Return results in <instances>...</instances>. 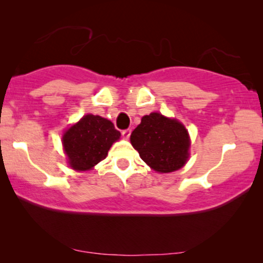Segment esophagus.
<instances>
[{
  "instance_id": "1",
  "label": "esophagus",
  "mask_w": 263,
  "mask_h": 263,
  "mask_svg": "<svg viewBox=\"0 0 263 263\" xmlns=\"http://www.w3.org/2000/svg\"><path fill=\"white\" fill-rule=\"evenodd\" d=\"M122 136H123L124 139H128L129 136H130V129H127V130L122 132Z\"/></svg>"
}]
</instances>
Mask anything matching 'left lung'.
Wrapping results in <instances>:
<instances>
[{"mask_svg": "<svg viewBox=\"0 0 263 263\" xmlns=\"http://www.w3.org/2000/svg\"><path fill=\"white\" fill-rule=\"evenodd\" d=\"M130 142L147 165L163 174L181 168L189 157L190 141L184 125L157 112L142 117L132 133Z\"/></svg>", "mask_w": 263, "mask_h": 263, "instance_id": "obj_1", "label": "left lung"}]
</instances>
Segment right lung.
<instances>
[{"label": "right lung", "mask_w": 263, "mask_h": 263, "mask_svg": "<svg viewBox=\"0 0 263 263\" xmlns=\"http://www.w3.org/2000/svg\"><path fill=\"white\" fill-rule=\"evenodd\" d=\"M121 133L109 120L86 115L63 135V147L74 170L86 171L105 159Z\"/></svg>", "instance_id": "obj_1"}]
</instances>
